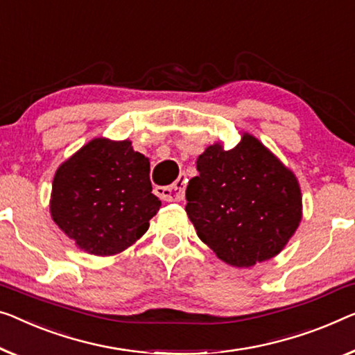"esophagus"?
Segmentation results:
<instances>
[{
    "label": "esophagus",
    "instance_id": "34e87169",
    "mask_svg": "<svg viewBox=\"0 0 355 355\" xmlns=\"http://www.w3.org/2000/svg\"><path fill=\"white\" fill-rule=\"evenodd\" d=\"M156 194L167 202H180L184 198V180L178 178L171 187H157Z\"/></svg>",
    "mask_w": 355,
    "mask_h": 355
}]
</instances>
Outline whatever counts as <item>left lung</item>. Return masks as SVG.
<instances>
[{
	"label": "left lung",
	"instance_id": "obj_1",
	"mask_svg": "<svg viewBox=\"0 0 355 355\" xmlns=\"http://www.w3.org/2000/svg\"><path fill=\"white\" fill-rule=\"evenodd\" d=\"M196 167L184 210L199 239L236 268L276 257L301 221L295 173L250 134L228 151L210 145Z\"/></svg>",
	"mask_w": 355,
	"mask_h": 355
}]
</instances>
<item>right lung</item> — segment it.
<instances>
[{
  "instance_id": "1",
  "label": "right lung",
  "mask_w": 355,
  "mask_h": 355,
  "mask_svg": "<svg viewBox=\"0 0 355 355\" xmlns=\"http://www.w3.org/2000/svg\"><path fill=\"white\" fill-rule=\"evenodd\" d=\"M151 191L150 159L132 141L94 139L57 168L51 215L84 252L116 255L145 234L159 210Z\"/></svg>"
}]
</instances>
